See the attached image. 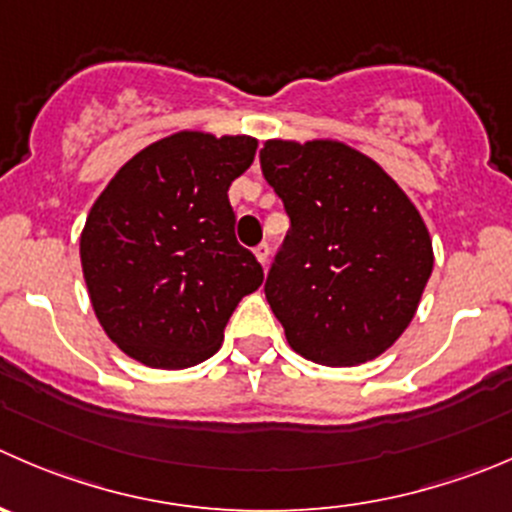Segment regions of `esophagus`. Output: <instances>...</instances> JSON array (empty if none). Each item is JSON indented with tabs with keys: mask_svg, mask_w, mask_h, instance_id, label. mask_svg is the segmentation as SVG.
I'll list each match as a JSON object with an SVG mask.
<instances>
[{
	"mask_svg": "<svg viewBox=\"0 0 512 512\" xmlns=\"http://www.w3.org/2000/svg\"><path fill=\"white\" fill-rule=\"evenodd\" d=\"M255 255H257V260H260V265L267 267V262H270V245H267V242L257 245Z\"/></svg>",
	"mask_w": 512,
	"mask_h": 512,
	"instance_id": "34e87169",
	"label": "esophagus"
}]
</instances>
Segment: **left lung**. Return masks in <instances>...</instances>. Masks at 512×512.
Wrapping results in <instances>:
<instances>
[{"mask_svg":"<svg viewBox=\"0 0 512 512\" xmlns=\"http://www.w3.org/2000/svg\"><path fill=\"white\" fill-rule=\"evenodd\" d=\"M262 175L290 230L265 297L305 360H375L405 332L433 272L423 217L377 162L342 142L267 140Z\"/></svg>","mask_w":512,"mask_h":512,"instance_id":"1","label":"left lung"}]
</instances>
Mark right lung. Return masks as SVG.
Instances as JSON below:
<instances>
[{"instance_id":"1","label":"right lung","mask_w":512,"mask_h":512,"mask_svg":"<svg viewBox=\"0 0 512 512\" xmlns=\"http://www.w3.org/2000/svg\"><path fill=\"white\" fill-rule=\"evenodd\" d=\"M255 150L247 135L177 132L119 167L89 210L79 257L94 315L142 365L212 357L237 302L262 285L227 197Z\"/></svg>"}]
</instances>
